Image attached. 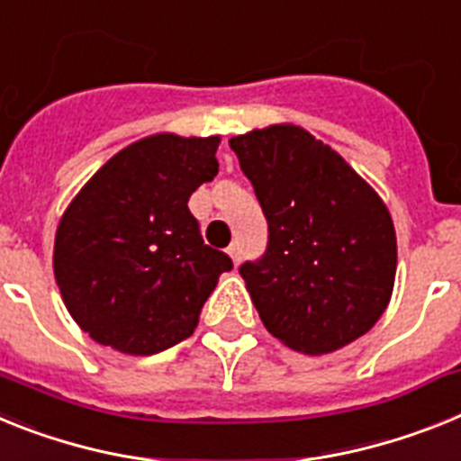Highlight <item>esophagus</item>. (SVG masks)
I'll list each match as a JSON object with an SVG mask.
<instances>
[{"label": "esophagus", "mask_w": 461, "mask_h": 461, "mask_svg": "<svg viewBox=\"0 0 461 461\" xmlns=\"http://www.w3.org/2000/svg\"><path fill=\"white\" fill-rule=\"evenodd\" d=\"M227 253H230V258L234 259V264L241 262V243H239V241L231 243V246L227 248Z\"/></svg>", "instance_id": "esophagus-1"}]
</instances>
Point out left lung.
I'll use <instances>...</instances> for the list:
<instances>
[{"mask_svg": "<svg viewBox=\"0 0 461 461\" xmlns=\"http://www.w3.org/2000/svg\"><path fill=\"white\" fill-rule=\"evenodd\" d=\"M231 150L269 225L239 274L278 341L308 355L371 330L390 302L397 236L385 203L341 155L294 125L234 136Z\"/></svg>", "mask_w": 461, "mask_h": 461, "instance_id": "obj_1", "label": "left lung"}]
</instances>
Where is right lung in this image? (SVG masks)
<instances>
[{
  "label": "right lung",
  "mask_w": 461,
  "mask_h": 461,
  "mask_svg": "<svg viewBox=\"0 0 461 461\" xmlns=\"http://www.w3.org/2000/svg\"><path fill=\"white\" fill-rule=\"evenodd\" d=\"M218 136L155 134L104 164L62 215L55 278L71 318L102 346L155 355L194 331L218 276L190 194L218 174Z\"/></svg>",
  "instance_id": "right-lung-1"
}]
</instances>
